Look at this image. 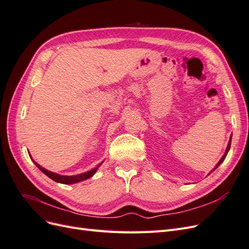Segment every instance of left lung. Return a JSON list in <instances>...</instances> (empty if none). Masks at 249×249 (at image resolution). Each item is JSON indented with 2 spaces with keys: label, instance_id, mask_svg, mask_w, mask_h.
Wrapping results in <instances>:
<instances>
[{
  "label": "left lung",
  "instance_id": "8db88e82",
  "mask_svg": "<svg viewBox=\"0 0 249 249\" xmlns=\"http://www.w3.org/2000/svg\"><path fill=\"white\" fill-rule=\"evenodd\" d=\"M231 137L230 138V141H229V144H228V147H227V150H225V153H224V155L222 156V158H221V159H220V161L219 162H218L217 164H216V166H215V168L213 169V170H211V172H212V171H214L218 166H219V165L223 162V160L225 159V157H227V155H228V153H229V150H230V148H231ZM210 172V173H211Z\"/></svg>",
  "mask_w": 249,
  "mask_h": 249
}]
</instances>
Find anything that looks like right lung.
<instances>
[{"mask_svg":"<svg viewBox=\"0 0 249 249\" xmlns=\"http://www.w3.org/2000/svg\"><path fill=\"white\" fill-rule=\"evenodd\" d=\"M32 159V158H31ZM33 160V159H32ZM35 163V165L37 167H38L44 175L48 176L50 178H52L53 180H55V182L57 183H61V184H65V185H69V184H74V183H79V182H82V180H85L87 178H91L95 171L97 170V168H99L102 163L97 165V166L91 170H89L87 172H84V173H80V175H77V176H60L58 175V173H55V172H52V171H49L47 169H44L43 167H41L39 164H37L35 161H33Z\"/></svg>","mask_w":249,"mask_h":249,"instance_id":"add662e5","label":"right lung"}]
</instances>
